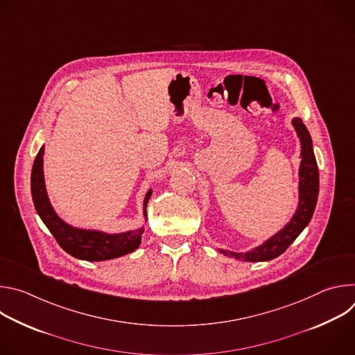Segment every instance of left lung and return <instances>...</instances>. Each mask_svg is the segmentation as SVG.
I'll return each instance as SVG.
<instances>
[{"label": "left lung", "mask_w": 355, "mask_h": 355, "mask_svg": "<svg viewBox=\"0 0 355 355\" xmlns=\"http://www.w3.org/2000/svg\"><path fill=\"white\" fill-rule=\"evenodd\" d=\"M292 125L300 140V166H299V204L292 219L272 237L261 245L247 252H234L220 250L223 254L243 261H268L278 256L292 244V241L305 229L315 212L319 195V170L313 155L311 135L300 118H293Z\"/></svg>", "instance_id": "obj_1"}]
</instances>
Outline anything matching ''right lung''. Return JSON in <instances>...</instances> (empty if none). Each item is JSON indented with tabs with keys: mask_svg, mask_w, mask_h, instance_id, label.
I'll return each mask as SVG.
<instances>
[{
	"mask_svg": "<svg viewBox=\"0 0 355 355\" xmlns=\"http://www.w3.org/2000/svg\"><path fill=\"white\" fill-rule=\"evenodd\" d=\"M43 153L44 146L40 147L39 153L33 162L31 174V191L33 205L46 225V227L58 240L59 245L69 252L70 256L85 260V261H105L111 259H118L129 252L135 251L140 241L144 227L136 230H129L125 233H105L99 230H85L73 227L64 220H62L55 209L50 205L47 198L44 178H43ZM151 196V189L146 193L143 202V215L147 218V202Z\"/></svg>",
	"mask_w": 355,
	"mask_h": 355,
	"instance_id": "1",
	"label": "right lung"
}]
</instances>
